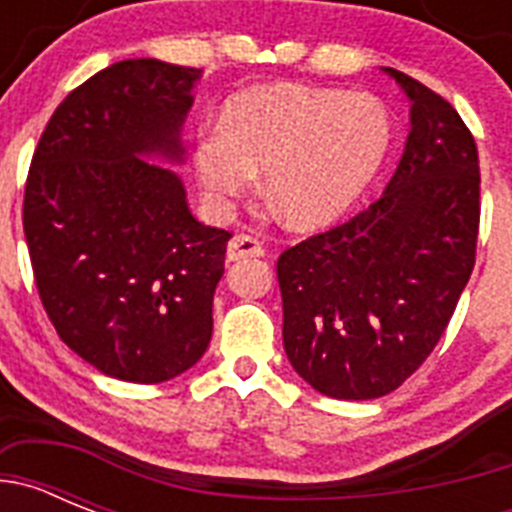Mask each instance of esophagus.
<instances>
[{"mask_svg": "<svg viewBox=\"0 0 512 512\" xmlns=\"http://www.w3.org/2000/svg\"><path fill=\"white\" fill-rule=\"evenodd\" d=\"M264 248L261 243L253 238V235H233L228 241V261H241V259H253V256H261Z\"/></svg>", "mask_w": 512, "mask_h": 512, "instance_id": "1", "label": "esophagus"}]
</instances>
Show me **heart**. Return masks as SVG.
<instances>
[{
  "instance_id": "heart-1",
  "label": "heart",
  "mask_w": 512,
  "mask_h": 512,
  "mask_svg": "<svg viewBox=\"0 0 512 512\" xmlns=\"http://www.w3.org/2000/svg\"><path fill=\"white\" fill-rule=\"evenodd\" d=\"M390 140V117L369 94L277 81L233 94L217 125L192 135L189 156L215 210H228L264 169L289 223L323 228L372 184Z\"/></svg>"
}]
</instances>
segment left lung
Segmentation results:
<instances>
[{
	"instance_id": "8db88e82",
	"label": "left lung",
	"mask_w": 512,
	"mask_h": 512,
	"mask_svg": "<svg viewBox=\"0 0 512 512\" xmlns=\"http://www.w3.org/2000/svg\"><path fill=\"white\" fill-rule=\"evenodd\" d=\"M410 99V133L382 197L277 261L284 351L320 395L374 400L428 359L474 269L479 158L459 112L382 69Z\"/></svg>"
}]
</instances>
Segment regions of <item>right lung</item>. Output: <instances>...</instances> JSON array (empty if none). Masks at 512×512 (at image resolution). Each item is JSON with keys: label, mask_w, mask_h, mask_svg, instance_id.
I'll use <instances>...</instances> for the list:
<instances>
[{"label": "right lung", "mask_w": 512, "mask_h": 512, "mask_svg": "<svg viewBox=\"0 0 512 512\" xmlns=\"http://www.w3.org/2000/svg\"><path fill=\"white\" fill-rule=\"evenodd\" d=\"M202 69L112 63L58 104L27 174L22 228L40 300L71 351L158 384L210 346L230 233L187 205L182 125Z\"/></svg>", "instance_id": "obj_1"}]
</instances>
